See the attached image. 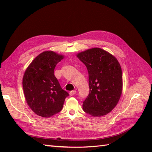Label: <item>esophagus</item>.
<instances>
[{
  "label": "esophagus",
  "mask_w": 152,
  "mask_h": 152,
  "mask_svg": "<svg viewBox=\"0 0 152 152\" xmlns=\"http://www.w3.org/2000/svg\"><path fill=\"white\" fill-rule=\"evenodd\" d=\"M75 93H76V91H75V90H73V91H70V96L74 95Z\"/></svg>",
  "instance_id": "34e87169"
}]
</instances>
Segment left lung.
I'll use <instances>...</instances> for the list:
<instances>
[{"label": "left lung", "instance_id": "1", "mask_svg": "<svg viewBox=\"0 0 152 152\" xmlns=\"http://www.w3.org/2000/svg\"><path fill=\"white\" fill-rule=\"evenodd\" d=\"M89 73V94L83 110L93 117L110 113L117 104L122 92V75L117 58L106 50L94 48L77 54Z\"/></svg>", "mask_w": 152, "mask_h": 152}]
</instances>
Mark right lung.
<instances>
[{"instance_id":"1","label":"right lung","mask_w":152,"mask_h":152,"mask_svg":"<svg viewBox=\"0 0 152 152\" xmlns=\"http://www.w3.org/2000/svg\"><path fill=\"white\" fill-rule=\"evenodd\" d=\"M63 58V55L47 50L39 54L26 69L23 78L25 98L37 115L48 118L58 113L69 95L54 75L57 63Z\"/></svg>"}]
</instances>
